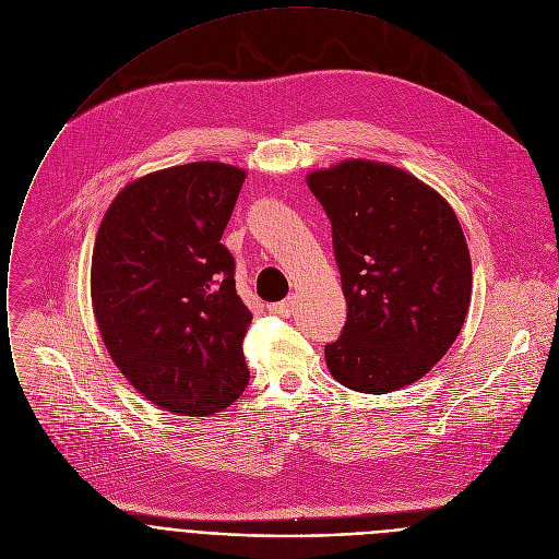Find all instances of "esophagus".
<instances>
[{
	"mask_svg": "<svg viewBox=\"0 0 559 559\" xmlns=\"http://www.w3.org/2000/svg\"><path fill=\"white\" fill-rule=\"evenodd\" d=\"M269 310H271V312H275V314H280V317H290V314H293V310H295V301L288 297V299H284V301L271 304V306H269Z\"/></svg>",
	"mask_w": 559,
	"mask_h": 559,
	"instance_id": "34e87169",
	"label": "esophagus"
}]
</instances>
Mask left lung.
Segmentation results:
<instances>
[{"instance_id":"1","label":"left lung","mask_w":559,"mask_h":559,"mask_svg":"<svg viewBox=\"0 0 559 559\" xmlns=\"http://www.w3.org/2000/svg\"><path fill=\"white\" fill-rule=\"evenodd\" d=\"M332 225L348 319L325 346L342 385L385 394L423 379L456 342L472 299L461 222L438 191L377 160L306 176Z\"/></svg>"}]
</instances>
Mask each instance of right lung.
<instances>
[{
	"mask_svg": "<svg viewBox=\"0 0 559 559\" xmlns=\"http://www.w3.org/2000/svg\"><path fill=\"white\" fill-rule=\"evenodd\" d=\"M247 171L189 163L126 185L92 253V310L126 379L158 407L211 416L249 383L242 342L253 319L219 242Z\"/></svg>",
	"mask_w": 559,
	"mask_h": 559,
	"instance_id": "add662e5",
	"label": "right lung"
}]
</instances>
